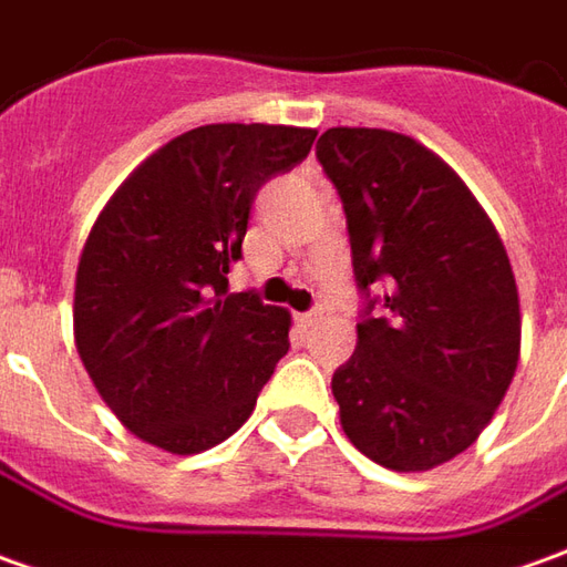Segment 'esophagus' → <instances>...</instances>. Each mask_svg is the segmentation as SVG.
<instances>
[{
	"label": "esophagus",
	"mask_w": 567,
	"mask_h": 567,
	"mask_svg": "<svg viewBox=\"0 0 567 567\" xmlns=\"http://www.w3.org/2000/svg\"><path fill=\"white\" fill-rule=\"evenodd\" d=\"M319 319H322V310H310V313H300L298 316V322H300V326H303V329H313Z\"/></svg>",
	"instance_id": "esophagus-1"
}]
</instances>
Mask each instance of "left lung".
I'll return each instance as SVG.
<instances>
[{
	"instance_id": "obj_1",
	"label": "left lung",
	"mask_w": 567,
	"mask_h": 567,
	"mask_svg": "<svg viewBox=\"0 0 567 567\" xmlns=\"http://www.w3.org/2000/svg\"><path fill=\"white\" fill-rule=\"evenodd\" d=\"M316 157L344 204L363 295L357 350L332 375L341 429L384 468L429 472L475 444L509 391L522 348L509 257L475 195L415 138L334 126Z\"/></svg>"
}]
</instances>
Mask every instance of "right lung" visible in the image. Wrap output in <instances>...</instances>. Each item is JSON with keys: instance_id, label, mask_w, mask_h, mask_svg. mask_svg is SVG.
<instances>
[{"instance_id": "right-lung-1", "label": "right lung", "mask_w": 567, "mask_h": 567, "mask_svg": "<svg viewBox=\"0 0 567 567\" xmlns=\"http://www.w3.org/2000/svg\"><path fill=\"white\" fill-rule=\"evenodd\" d=\"M316 130L207 123L152 154L92 226L76 267L73 338L95 391L167 453H202L245 425L288 353L291 316L229 269L257 192L298 167Z\"/></svg>"}]
</instances>
